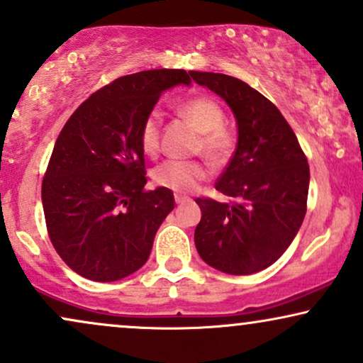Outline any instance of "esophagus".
<instances>
[{"label": "esophagus", "mask_w": 363, "mask_h": 363, "mask_svg": "<svg viewBox=\"0 0 363 363\" xmlns=\"http://www.w3.org/2000/svg\"><path fill=\"white\" fill-rule=\"evenodd\" d=\"M174 201H176L177 204H182V203H186V201H189V198H187V196H182V194H176L174 196Z\"/></svg>", "instance_id": "34e87169"}]
</instances>
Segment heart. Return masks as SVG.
Segmentation results:
<instances>
[{
    "instance_id": "heart-1",
    "label": "heart",
    "mask_w": 363,
    "mask_h": 363,
    "mask_svg": "<svg viewBox=\"0 0 363 363\" xmlns=\"http://www.w3.org/2000/svg\"><path fill=\"white\" fill-rule=\"evenodd\" d=\"M179 113L187 118L199 132L194 152L201 154L213 167H225L235 152V137L225 125V111L215 99L198 96L179 106ZM140 147L147 157H157L162 147V116L148 113L140 126ZM209 176L208 165L201 160H167L160 164L152 179L157 186L176 193H193Z\"/></svg>"
}]
</instances>
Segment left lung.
<instances>
[{"label": "left lung", "mask_w": 363, "mask_h": 363, "mask_svg": "<svg viewBox=\"0 0 363 363\" xmlns=\"http://www.w3.org/2000/svg\"><path fill=\"white\" fill-rule=\"evenodd\" d=\"M191 76L228 103L238 125L237 150L215 184L230 203L196 199V248L221 272L255 274L272 265L301 228L308 208V159L282 113L259 91L226 74Z\"/></svg>", "instance_id": "left-lung-1"}]
</instances>
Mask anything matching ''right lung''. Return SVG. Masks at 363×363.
<instances>
[{"label": "right lung", "mask_w": 363, "mask_h": 363, "mask_svg": "<svg viewBox=\"0 0 363 363\" xmlns=\"http://www.w3.org/2000/svg\"><path fill=\"white\" fill-rule=\"evenodd\" d=\"M191 84L182 69L118 77L86 99L57 137L42 181L47 231L60 259L96 282L145 264L172 191H147L140 126L162 91Z\"/></svg>", "instance_id": "obj_1"}]
</instances>
